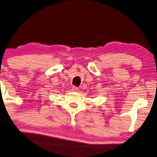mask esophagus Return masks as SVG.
<instances>
[{
    "mask_svg": "<svg viewBox=\"0 0 157 157\" xmlns=\"http://www.w3.org/2000/svg\"><path fill=\"white\" fill-rule=\"evenodd\" d=\"M78 90H79V89H78V87H76V86L72 87V90L74 91V92H78Z\"/></svg>",
    "mask_w": 157,
    "mask_h": 157,
    "instance_id": "esophagus-1",
    "label": "esophagus"
}]
</instances>
